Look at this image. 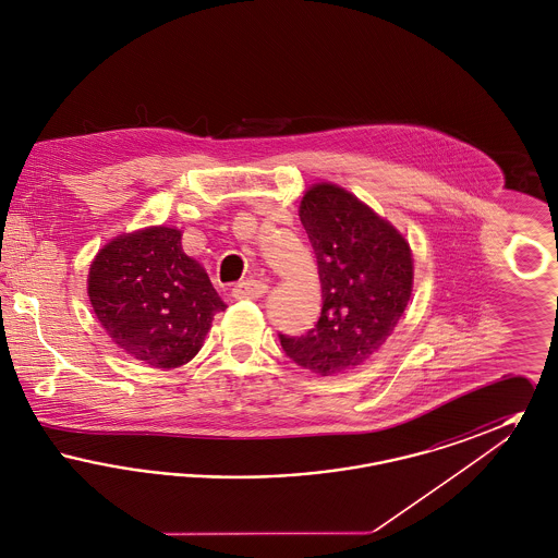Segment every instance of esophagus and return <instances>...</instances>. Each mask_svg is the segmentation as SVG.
Masks as SVG:
<instances>
[{"label": "esophagus", "instance_id": "esophagus-1", "mask_svg": "<svg viewBox=\"0 0 558 558\" xmlns=\"http://www.w3.org/2000/svg\"><path fill=\"white\" fill-rule=\"evenodd\" d=\"M232 292L236 299H262L267 292V284L262 280H242Z\"/></svg>", "mask_w": 558, "mask_h": 558}]
</instances>
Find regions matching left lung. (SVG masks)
Segmentation results:
<instances>
[{"label": "left lung", "mask_w": 558, "mask_h": 558, "mask_svg": "<svg viewBox=\"0 0 558 558\" xmlns=\"http://www.w3.org/2000/svg\"><path fill=\"white\" fill-rule=\"evenodd\" d=\"M318 259L322 314L301 337L278 335L292 362L319 376L364 364L393 332L412 292V253L398 230L332 184L299 209Z\"/></svg>", "instance_id": "obj_1"}]
</instances>
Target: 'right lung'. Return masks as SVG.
<instances>
[{
	"label": "right lung",
	"mask_w": 558,
	"mask_h": 558,
	"mask_svg": "<svg viewBox=\"0 0 558 558\" xmlns=\"http://www.w3.org/2000/svg\"><path fill=\"white\" fill-rule=\"evenodd\" d=\"M180 240V230L162 226L119 236L89 267V301L110 339L155 368L190 362L226 310Z\"/></svg>",
	"instance_id": "right-lung-1"
}]
</instances>
